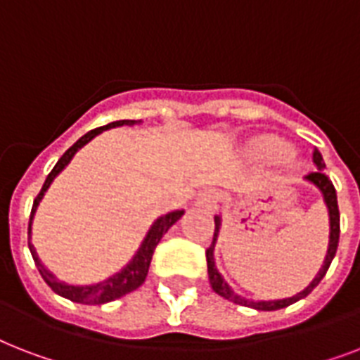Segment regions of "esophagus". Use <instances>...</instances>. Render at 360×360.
<instances>
[{
	"mask_svg": "<svg viewBox=\"0 0 360 360\" xmlns=\"http://www.w3.org/2000/svg\"><path fill=\"white\" fill-rule=\"evenodd\" d=\"M219 202H220V194L214 191L202 192V194L196 198L198 207L207 209V211H214V209L219 207Z\"/></svg>",
	"mask_w": 360,
	"mask_h": 360,
	"instance_id": "esophagus-1",
	"label": "esophagus"
}]
</instances>
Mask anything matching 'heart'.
Wrapping results in <instances>:
<instances>
[{
	"label": "heart",
	"instance_id": "1",
	"mask_svg": "<svg viewBox=\"0 0 360 360\" xmlns=\"http://www.w3.org/2000/svg\"><path fill=\"white\" fill-rule=\"evenodd\" d=\"M290 155V146L276 136H257L245 147V157L257 162H273L282 160Z\"/></svg>",
	"mask_w": 360,
	"mask_h": 360
}]
</instances>
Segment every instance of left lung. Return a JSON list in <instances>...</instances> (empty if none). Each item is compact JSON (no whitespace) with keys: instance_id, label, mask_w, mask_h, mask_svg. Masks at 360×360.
<instances>
[{"instance_id":"1","label":"left lung","mask_w":360,"mask_h":360,"mask_svg":"<svg viewBox=\"0 0 360 360\" xmlns=\"http://www.w3.org/2000/svg\"><path fill=\"white\" fill-rule=\"evenodd\" d=\"M314 164H316L318 172L308 174L307 177H304V181H308L310 185L316 186V188L321 192V196H323L325 207H327V213H329V246H327V254H325L323 265H321V269L318 271V274L314 276L312 282H310L304 290L295 293V295L285 297V299H273V301H254V299H246V297L236 293V291L231 290V285L226 282L224 276L219 273L217 263H214V245H217V240H219L220 228H222V217L217 214V217H214L213 243H211V246H209L207 252H205V257H207L209 282H211V288H213L214 293H219L220 297H224V299L236 302V304H243V307L256 308V310H278V308L290 307L293 302L304 299V297L321 282L325 273L329 271L330 262H333V257H335L336 254V248H338V239H340V211H338V202H336L335 186H333L329 177L325 175L323 157H321V153H319L318 149L314 151Z\"/></svg>"}]
</instances>
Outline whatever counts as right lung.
Returning <instances> with one entry per match:
<instances>
[{
  "label": "right lung",
  "mask_w": 360,
  "mask_h": 360,
  "mask_svg": "<svg viewBox=\"0 0 360 360\" xmlns=\"http://www.w3.org/2000/svg\"><path fill=\"white\" fill-rule=\"evenodd\" d=\"M140 123L141 121H132V120L114 121V123H108V124H104V127H98V129L95 130H89L87 134L82 136L80 140L76 141L72 147H69V149L63 153V157L59 158L58 164H56L52 172L48 174L46 181H44L41 192H39V196H37L35 202H33L31 217H30V228H27V239H30V252H31V256H33V262H35L37 269H39V273H41V276L44 278V282L52 288L53 293H58V295L65 297V299H69V301L72 302H80V304H104V302L115 301V299L127 295V293H130V291L138 290V288L146 282L147 271H149V265H151L153 252H155L157 245L160 243L162 236L175 224V222H177V220L181 219V217H183V214H185L183 209H177V211H172V213H166L162 214V217H158V219L151 224L149 231H147V236L143 237L140 248L136 250L132 259H130V262L127 263L121 271H117V273L108 276V278L103 280V282H97V284H89V285L65 284V282L56 278V276H53V274L50 273L44 265H42L39 256H37V250L33 248V245H31V224H33V219H35L37 207H39V203H41V200L44 198V194H46V191L50 188V185H52V181L56 179V177H58L65 168H67V164L72 160V157H75L76 153L80 151L82 147L86 146V143H89L95 136L104 132V130L115 129V127H123V124L132 127V124H140Z\"/></svg>",
  "instance_id": "1"
}]
</instances>
